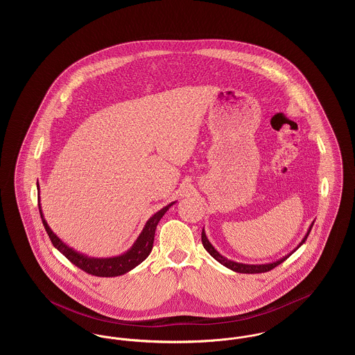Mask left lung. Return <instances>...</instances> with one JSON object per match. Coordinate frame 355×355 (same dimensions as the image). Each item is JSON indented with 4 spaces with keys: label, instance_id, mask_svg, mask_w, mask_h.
I'll list each match as a JSON object with an SVG mask.
<instances>
[{
    "label": "left lung",
    "instance_id": "obj_1",
    "mask_svg": "<svg viewBox=\"0 0 355 355\" xmlns=\"http://www.w3.org/2000/svg\"><path fill=\"white\" fill-rule=\"evenodd\" d=\"M313 225H314V222L311 223V226L309 227V230H307V234L304 236V239H302V242L300 243V246L301 245H304V241L307 239V236L310 234V232H311V227H313ZM201 238H202V245L203 248L207 250V253L210 254L214 259H217L218 262H220V265H223V266H226L227 269H230V270L236 271V272H243V274H257V272H266V271H270L274 269V268H277L279 263H282L284 261H286L287 258L291 255V254H288L286 257H284V258H281L279 261H277V262H272V263H266V265H245V263H238V262H233V261H230V259H227V258H225V257H222L214 248H213V245L209 242V239L206 238V234H205V232L202 230V234H201ZM298 246V248H300ZM297 248V249H298ZM295 249V250H297ZM294 250V252H295ZM293 252V253H294Z\"/></svg>",
    "mask_w": 355,
    "mask_h": 355
}]
</instances>
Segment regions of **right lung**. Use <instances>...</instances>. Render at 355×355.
<instances>
[{"mask_svg":"<svg viewBox=\"0 0 355 355\" xmlns=\"http://www.w3.org/2000/svg\"><path fill=\"white\" fill-rule=\"evenodd\" d=\"M173 203L174 202L165 206L164 209H161L159 211H157L153 217H150V220L146 222L142 233L137 238L135 245L132 246V249L129 252L119 255V257H113V258H89L83 254L76 253L51 232L46 220H44L40 202H38V209H40L41 220L45 226L48 236L51 238L53 246L60 253L64 254L73 265H76L77 268H80L85 272L96 275V277H117V275H122V274L135 269V266H138L142 261L146 259V257L152 252L157 225Z\"/></svg>","mask_w":355,"mask_h":355,"instance_id":"1","label":"right lung"}]
</instances>
